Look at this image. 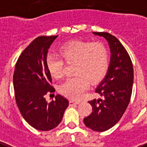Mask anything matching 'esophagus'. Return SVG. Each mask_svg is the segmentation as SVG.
Returning <instances> with one entry per match:
<instances>
[{
  "instance_id": "obj_1",
  "label": "esophagus",
  "mask_w": 147,
  "mask_h": 147,
  "mask_svg": "<svg viewBox=\"0 0 147 147\" xmlns=\"http://www.w3.org/2000/svg\"><path fill=\"white\" fill-rule=\"evenodd\" d=\"M80 103L79 101H75L74 100H70V105H74V104H78Z\"/></svg>"
}]
</instances>
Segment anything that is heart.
<instances>
[{
  "instance_id": "1",
  "label": "heart",
  "mask_w": 147,
  "mask_h": 147,
  "mask_svg": "<svg viewBox=\"0 0 147 147\" xmlns=\"http://www.w3.org/2000/svg\"><path fill=\"white\" fill-rule=\"evenodd\" d=\"M59 53L66 63L74 64L73 72L75 76L67 80L61 86V93L70 98L79 99L89 82L96 84L107 73L109 51L102 42H70L61 47ZM63 60L54 55H48L47 57V69L54 78L59 79L64 74L65 63Z\"/></svg>"
}]
</instances>
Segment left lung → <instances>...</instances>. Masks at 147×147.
<instances>
[{
  "mask_svg": "<svg viewBox=\"0 0 147 147\" xmlns=\"http://www.w3.org/2000/svg\"><path fill=\"white\" fill-rule=\"evenodd\" d=\"M110 46V61L105 77L96 88L103 98L89 101L92 113L84 119L94 131L103 132L117 123L127 110L134 84V68L129 54L117 37L107 32H93Z\"/></svg>",
  "mask_w": 147,
  "mask_h": 147,
  "instance_id": "8db88e82",
  "label": "left lung"
}]
</instances>
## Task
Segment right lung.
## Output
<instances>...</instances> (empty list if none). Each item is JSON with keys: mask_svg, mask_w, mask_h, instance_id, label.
<instances>
[{"mask_svg": "<svg viewBox=\"0 0 147 147\" xmlns=\"http://www.w3.org/2000/svg\"><path fill=\"white\" fill-rule=\"evenodd\" d=\"M57 37L40 36L34 40L18 58L13 74L16 103L20 113L31 127L40 131L57 127L69 105L67 99L60 94L50 103L44 97L54 91L46 61L48 49Z\"/></svg>", "mask_w": 147, "mask_h": 147, "instance_id": "right-lung-1", "label": "right lung"}]
</instances>
